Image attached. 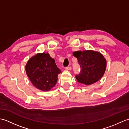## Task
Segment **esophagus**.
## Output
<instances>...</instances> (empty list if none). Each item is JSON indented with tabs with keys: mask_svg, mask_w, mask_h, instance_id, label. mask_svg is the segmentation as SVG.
I'll return each mask as SVG.
<instances>
[{
	"mask_svg": "<svg viewBox=\"0 0 129 129\" xmlns=\"http://www.w3.org/2000/svg\"><path fill=\"white\" fill-rule=\"evenodd\" d=\"M65 69L67 70H70L71 69H72V67H65Z\"/></svg>",
	"mask_w": 129,
	"mask_h": 129,
	"instance_id": "esophagus-1",
	"label": "esophagus"
}]
</instances>
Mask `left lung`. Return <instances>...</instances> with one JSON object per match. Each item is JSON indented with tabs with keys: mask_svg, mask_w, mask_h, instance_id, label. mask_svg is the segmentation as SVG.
<instances>
[{
	"mask_svg": "<svg viewBox=\"0 0 129 129\" xmlns=\"http://www.w3.org/2000/svg\"><path fill=\"white\" fill-rule=\"evenodd\" d=\"M73 54L77 58L81 68L80 74L75 76L79 83L89 85L103 77L106 60L100 53L90 50L75 51Z\"/></svg>",
	"mask_w": 129,
	"mask_h": 129,
	"instance_id": "8db88e82",
	"label": "left lung"
}]
</instances>
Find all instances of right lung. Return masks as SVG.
Returning <instances> with one entry per match:
<instances>
[{"label":"right lung","mask_w":129,"mask_h":129,"mask_svg":"<svg viewBox=\"0 0 129 129\" xmlns=\"http://www.w3.org/2000/svg\"><path fill=\"white\" fill-rule=\"evenodd\" d=\"M27 76L33 85L42 91H49L55 85L61 72L48 53H38L30 59L25 66Z\"/></svg>","instance_id":"obj_1"}]
</instances>
